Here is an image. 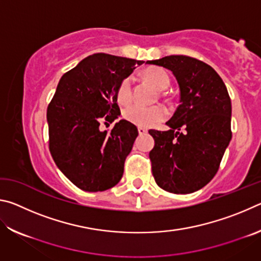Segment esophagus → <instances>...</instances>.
<instances>
[{
	"instance_id": "34e87169",
	"label": "esophagus",
	"mask_w": 261,
	"mask_h": 261,
	"mask_svg": "<svg viewBox=\"0 0 261 261\" xmlns=\"http://www.w3.org/2000/svg\"><path fill=\"white\" fill-rule=\"evenodd\" d=\"M138 132H139V135H145V134H147V129H145V127L139 126V127H138Z\"/></svg>"
}]
</instances>
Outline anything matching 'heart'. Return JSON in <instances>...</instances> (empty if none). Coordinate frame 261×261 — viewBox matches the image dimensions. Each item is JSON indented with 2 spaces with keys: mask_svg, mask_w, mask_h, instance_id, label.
Wrapping results in <instances>:
<instances>
[{
  "mask_svg": "<svg viewBox=\"0 0 261 261\" xmlns=\"http://www.w3.org/2000/svg\"><path fill=\"white\" fill-rule=\"evenodd\" d=\"M146 78L159 91H163L169 86V77L160 69H151L146 72ZM117 99L121 103H129L132 99V78L126 77L121 82L117 90ZM167 109L162 106L145 107L141 105H131L124 110L126 121L138 126L148 127L155 125L167 117Z\"/></svg>",
  "mask_w": 261,
  "mask_h": 261,
  "instance_id": "obj_1",
  "label": "heart"
}]
</instances>
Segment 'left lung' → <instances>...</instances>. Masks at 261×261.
Listing matches in <instances>:
<instances>
[{
	"label": "left lung",
	"mask_w": 261,
	"mask_h": 261,
	"mask_svg": "<svg viewBox=\"0 0 261 261\" xmlns=\"http://www.w3.org/2000/svg\"><path fill=\"white\" fill-rule=\"evenodd\" d=\"M173 72L179 106L167 131L149 130V152L156 184L171 193H191L214 177L231 140V101L215 70L199 60L170 55L147 61Z\"/></svg>",
	"instance_id": "obj_1"
}]
</instances>
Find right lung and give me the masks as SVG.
Here are the masks:
<instances>
[{
	"label": "right lung",
	"mask_w": 261,
	"mask_h": 261,
	"mask_svg": "<svg viewBox=\"0 0 261 261\" xmlns=\"http://www.w3.org/2000/svg\"><path fill=\"white\" fill-rule=\"evenodd\" d=\"M143 63L98 53L60 79L47 109L49 149L59 169L84 191H105L122 178L138 129L121 120L101 131L100 123L120 116L118 86Z\"/></svg>",
	"instance_id": "1"
}]
</instances>
